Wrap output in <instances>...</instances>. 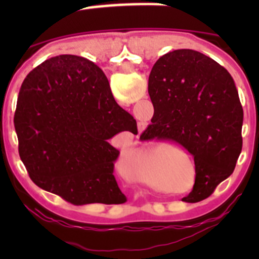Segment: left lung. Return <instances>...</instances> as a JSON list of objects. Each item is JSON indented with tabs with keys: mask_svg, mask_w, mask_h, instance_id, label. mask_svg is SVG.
Returning <instances> with one entry per match:
<instances>
[{
	"mask_svg": "<svg viewBox=\"0 0 259 259\" xmlns=\"http://www.w3.org/2000/svg\"><path fill=\"white\" fill-rule=\"evenodd\" d=\"M148 92L154 115L141 136L184 146L196 179L183 200H205L233 172L242 149L244 111L232 76L202 53L174 50L154 63Z\"/></svg>",
	"mask_w": 259,
	"mask_h": 259,
	"instance_id": "8db88e82",
	"label": "left lung"
}]
</instances>
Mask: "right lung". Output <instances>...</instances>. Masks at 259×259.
Wrapping results in <instances>:
<instances>
[{
    "label": "right lung",
    "mask_w": 259,
    "mask_h": 259,
    "mask_svg": "<svg viewBox=\"0 0 259 259\" xmlns=\"http://www.w3.org/2000/svg\"><path fill=\"white\" fill-rule=\"evenodd\" d=\"M14 125L20 159L41 189L76 206L127 201L113 175L119 150L109 139L137 135V124L92 61L62 54L33 68L20 87Z\"/></svg>",
    "instance_id": "add662e5"
}]
</instances>
